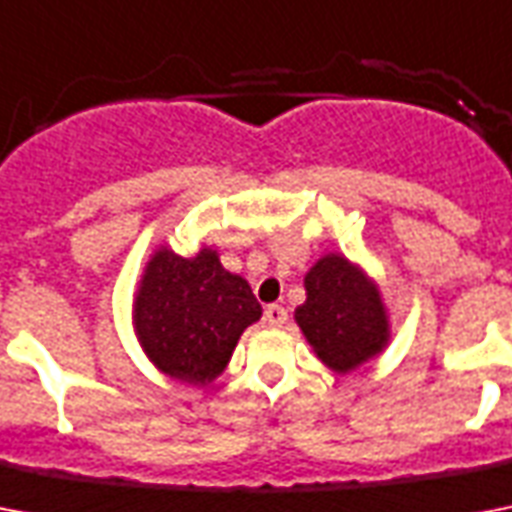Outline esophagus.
<instances>
[{"label":"esophagus","instance_id":"esophagus-1","mask_svg":"<svg viewBox=\"0 0 512 512\" xmlns=\"http://www.w3.org/2000/svg\"><path fill=\"white\" fill-rule=\"evenodd\" d=\"M265 324L268 327H284L287 324V311L281 305H268L265 308Z\"/></svg>","mask_w":512,"mask_h":512}]
</instances>
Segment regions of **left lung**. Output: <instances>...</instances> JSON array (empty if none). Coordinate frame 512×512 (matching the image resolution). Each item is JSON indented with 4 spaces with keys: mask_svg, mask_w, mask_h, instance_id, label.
<instances>
[{
    "mask_svg": "<svg viewBox=\"0 0 512 512\" xmlns=\"http://www.w3.org/2000/svg\"><path fill=\"white\" fill-rule=\"evenodd\" d=\"M295 321L321 364L337 374L380 356L390 340L388 311L377 284L364 268L335 252L305 273V303L297 305Z\"/></svg>",
    "mask_w": 512,
    "mask_h": 512,
    "instance_id": "1",
    "label": "left lung"
}]
</instances>
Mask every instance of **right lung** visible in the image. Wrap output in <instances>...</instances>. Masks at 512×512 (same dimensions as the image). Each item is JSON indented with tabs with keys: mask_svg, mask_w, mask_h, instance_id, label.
<instances>
[{
	"mask_svg": "<svg viewBox=\"0 0 512 512\" xmlns=\"http://www.w3.org/2000/svg\"><path fill=\"white\" fill-rule=\"evenodd\" d=\"M260 316L247 279L225 271L212 247L193 257L156 249L132 303L135 335L148 361L188 385H207L223 374L241 332Z\"/></svg>",
	"mask_w": 512,
	"mask_h": 512,
	"instance_id": "right-lung-1",
	"label": "right lung"
}]
</instances>
